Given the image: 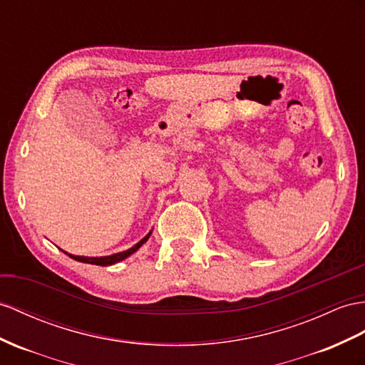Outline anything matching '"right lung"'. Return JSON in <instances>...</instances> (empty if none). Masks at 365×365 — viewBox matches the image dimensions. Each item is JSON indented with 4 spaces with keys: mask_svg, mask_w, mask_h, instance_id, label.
Here are the masks:
<instances>
[{
    "mask_svg": "<svg viewBox=\"0 0 365 365\" xmlns=\"http://www.w3.org/2000/svg\"><path fill=\"white\" fill-rule=\"evenodd\" d=\"M153 231H149L148 235L138 242V244H135L133 248H129L126 251H121V253H117V255H110V256H103V257H86V256H73V255H69L66 253V251H63V253H66L69 257L78 260V262H85V264H92V265H101V267H106V265H112V264H117L120 262V260H123L126 257H129L130 255H134L135 251L142 247L145 242L149 239V236H151Z\"/></svg>",
    "mask_w": 365,
    "mask_h": 365,
    "instance_id": "right-lung-1",
    "label": "right lung"
}]
</instances>
